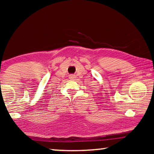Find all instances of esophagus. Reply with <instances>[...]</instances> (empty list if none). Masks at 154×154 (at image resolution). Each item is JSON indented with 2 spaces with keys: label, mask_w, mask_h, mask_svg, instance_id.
Segmentation results:
<instances>
[{
  "label": "esophagus",
  "mask_w": 154,
  "mask_h": 154,
  "mask_svg": "<svg viewBox=\"0 0 154 154\" xmlns=\"http://www.w3.org/2000/svg\"><path fill=\"white\" fill-rule=\"evenodd\" d=\"M75 78H76V77H75V75H69V79H72V80H73V79H75Z\"/></svg>",
  "instance_id": "obj_1"
}]
</instances>
